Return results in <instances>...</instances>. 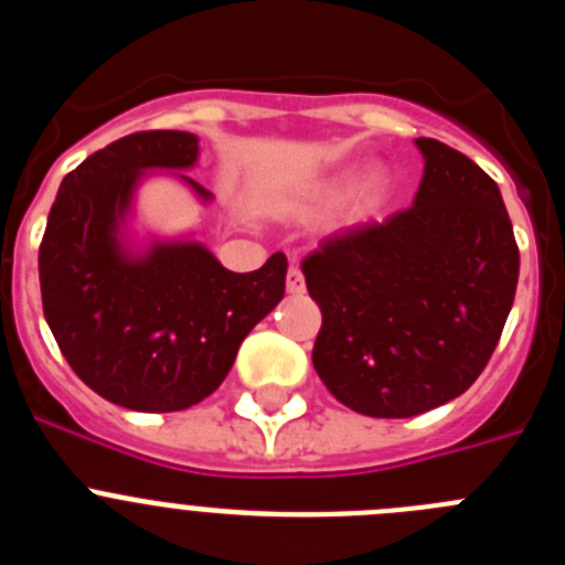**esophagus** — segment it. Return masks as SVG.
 <instances>
[{
  "mask_svg": "<svg viewBox=\"0 0 565 565\" xmlns=\"http://www.w3.org/2000/svg\"><path fill=\"white\" fill-rule=\"evenodd\" d=\"M286 291L288 294H306V277H302V271H299L297 266L288 268V274H286Z\"/></svg>",
  "mask_w": 565,
  "mask_h": 565,
  "instance_id": "esophagus-1",
  "label": "esophagus"
}]
</instances>
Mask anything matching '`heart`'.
<instances>
[{
    "mask_svg": "<svg viewBox=\"0 0 565 565\" xmlns=\"http://www.w3.org/2000/svg\"><path fill=\"white\" fill-rule=\"evenodd\" d=\"M351 183H353V172H344L339 174V178H333L331 183H326V189L317 194V209L342 201L344 194H348V189H351ZM384 189H387V181H384L382 172L367 174V178L356 186V192H353V212L364 214L367 209L376 206V203L384 198Z\"/></svg>",
    "mask_w": 565,
    "mask_h": 565,
    "instance_id": "b5f03b06",
    "label": "heart"
}]
</instances>
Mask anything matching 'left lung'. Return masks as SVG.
<instances>
[{"label":"left lung","mask_w":565,"mask_h":565,"mask_svg":"<svg viewBox=\"0 0 565 565\" xmlns=\"http://www.w3.org/2000/svg\"><path fill=\"white\" fill-rule=\"evenodd\" d=\"M416 147L424 174L411 209L302 259L322 311L313 367L344 407L373 418L427 413L481 376L521 268L498 183L436 138Z\"/></svg>","instance_id":"left-lung-1"}]
</instances>
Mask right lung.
Segmentation results:
<instances>
[{
  "instance_id": "1",
  "label": "right lung",
  "mask_w": 565,
  "mask_h": 565,
  "mask_svg": "<svg viewBox=\"0 0 565 565\" xmlns=\"http://www.w3.org/2000/svg\"><path fill=\"white\" fill-rule=\"evenodd\" d=\"M198 135L132 132L78 163L58 186L39 246L50 331L89 391L138 413H174L212 396L239 344L286 294V254L257 271L221 266L198 239L127 234L149 169H192ZM203 203L212 194L178 174Z\"/></svg>"
}]
</instances>
